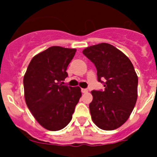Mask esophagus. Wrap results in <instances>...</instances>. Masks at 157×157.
Listing matches in <instances>:
<instances>
[{
  "mask_svg": "<svg viewBox=\"0 0 157 157\" xmlns=\"http://www.w3.org/2000/svg\"><path fill=\"white\" fill-rule=\"evenodd\" d=\"M81 91L83 93H86L88 92L87 89H81Z\"/></svg>",
  "mask_w": 157,
  "mask_h": 157,
  "instance_id": "1",
  "label": "esophagus"
}]
</instances>
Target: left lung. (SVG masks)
I'll list each match as a JSON object with an SVG mask.
<instances>
[{
  "instance_id": "obj_1",
  "label": "left lung",
  "mask_w": 157,
  "mask_h": 157,
  "mask_svg": "<svg viewBox=\"0 0 157 157\" xmlns=\"http://www.w3.org/2000/svg\"><path fill=\"white\" fill-rule=\"evenodd\" d=\"M83 54L95 64L98 80L105 87L91 92L92 120L100 129H117L128 119L137 102L138 78L134 66L122 52L108 43L87 47Z\"/></svg>"
}]
</instances>
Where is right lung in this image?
I'll return each mask as SVG.
<instances>
[{
	"instance_id": "right-lung-1",
	"label": "right lung",
	"mask_w": 157,
	"mask_h": 157,
	"mask_svg": "<svg viewBox=\"0 0 157 157\" xmlns=\"http://www.w3.org/2000/svg\"><path fill=\"white\" fill-rule=\"evenodd\" d=\"M76 52L50 47L33 57L23 77L27 107L39 124L49 131H59L68 124L81 97L79 86L61 84Z\"/></svg>"
}]
</instances>
